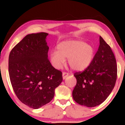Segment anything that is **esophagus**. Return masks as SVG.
<instances>
[{
    "instance_id": "34e87169",
    "label": "esophagus",
    "mask_w": 125,
    "mask_h": 125,
    "mask_svg": "<svg viewBox=\"0 0 125 125\" xmlns=\"http://www.w3.org/2000/svg\"><path fill=\"white\" fill-rule=\"evenodd\" d=\"M63 79H65L69 75V73L67 72H63Z\"/></svg>"
}]
</instances>
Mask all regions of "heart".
Masks as SVG:
<instances>
[{
    "mask_svg": "<svg viewBox=\"0 0 125 125\" xmlns=\"http://www.w3.org/2000/svg\"><path fill=\"white\" fill-rule=\"evenodd\" d=\"M57 51H51L50 61L56 69H60L65 63V58L73 70H85L91 64L94 57V49L92 45L80 40H66L57 46Z\"/></svg>",
    "mask_w": 125,
    "mask_h": 125,
    "instance_id": "heart-1",
    "label": "heart"
}]
</instances>
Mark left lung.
Returning <instances> with one entry per match:
<instances>
[{"label": "left lung", "instance_id": "left-lung-1", "mask_svg": "<svg viewBox=\"0 0 125 125\" xmlns=\"http://www.w3.org/2000/svg\"><path fill=\"white\" fill-rule=\"evenodd\" d=\"M74 75L77 83L73 97L80 105L96 106L111 94L117 80V63L111 48L101 36L100 45L91 64Z\"/></svg>", "mask_w": 125, "mask_h": 125}]
</instances>
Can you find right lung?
<instances>
[{
  "label": "right lung",
  "mask_w": 125,
  "mask_h": 125,
  "mask_svg": "<svg viewBox=\"0 0 125 125\" xmlns=\"http://www.w3.org/2000/svg\"><path fill=\"white\" fill-rule=\"evenodd\" d=\"M46 32L25 36L11 50L8 71L12 89L21 102L37 109L51 101L62 82V73L48 58Z\"/></svg>",
  "instance_id": "add662e5"
}]
</instances>
